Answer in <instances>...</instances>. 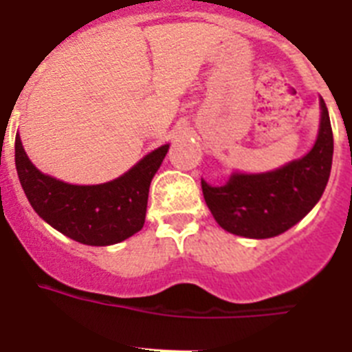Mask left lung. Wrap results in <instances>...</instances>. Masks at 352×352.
Returning a JSON list of instances; mask_svg holds the SVG:
<instances>
[{
	"instance_id": "1",
	"label": "left lung",
	"mask_w": 352,
	"mask_h": 352,
	"mask_svg": "<svg viewBox=\"0 0 352 352\" xmlns=\"http://www.w3.org/2000/svg\"><path fill=\"white\" fill-rule=\"evenodd\" d=\"M317 143L299 161L259 175H232L226 186L202 181V193L214 220L232 234L272 238L294 227L326 190L333 162V131L324 100Z\"/></svg>"
}]
</instances>
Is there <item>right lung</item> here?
<instances>
[{
	"mask_svg": "<svg viewBox=\"0 0 352 352\" xmlns=\"http://www.w3.org/2000/svg\"><path fill=\"white\" fill-rule=\"evenodd\" d=\"M159 146L116 181L75 186L41 173L16 135V168L26 199L58 232L85 245L120 243L144 223L148 188L168 152Z\"/></svg>",
	"mask_w": 352,
	"mask_h": 352,
	"instance_id": "obj_1",
	"label": "right lung"
}]
</instances>
